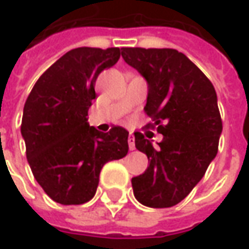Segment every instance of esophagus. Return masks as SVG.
I'll use <instances>...</instances> for the list:
<instances>
[{
    "label": "esophagus",
    "mask_w": 249,
    "mask_h": 249,
    "mask_svg": "<svg viewBox=\"0 0 249 249\" xmlns=\"http://www.w3.org/2000/svg\"><path fill=\"white\" fill-rule=\"evenodd\" d=\"M127 143H129V148H130V150H134V148H136L134 137H133V134H131V133H130V136H129V139H127Z\"/></svg>",
    "instance_id": "1"
}]
</instances>
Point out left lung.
Segmentation results:
<instances>
[{
    "mask_svg": "<svg viewBox=\"0 0 249 249\" xmlns=\"http://www.w3.org/2000/svg\"><path fill=\"white\" fill-rule=\"evenodd\" d=\"M122 57L148 84V129L164 136L154 147L143 133L134 143L150 165L131 179L134 197L148 207H171L203 178L218 150L223 122L213 84L175 49L123 47Z\"/></svg>",
    "mask_w": 249,
    "mask_h": 249,
    "instance_id": "left-lung-1",
    "label": "left lung"
}]
</instances>
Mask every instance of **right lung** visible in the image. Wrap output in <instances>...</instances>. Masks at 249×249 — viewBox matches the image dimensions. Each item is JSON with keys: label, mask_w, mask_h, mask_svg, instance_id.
I'll use <instances>...</instances> for the list:
<instances>
[{"label": "right lung", "mask_w": 249, "mask_h": 249, "mask_svg": "<svg viewBox=\"0 0 249 249\" xmlns=\"http://www.w3.org/2000/svg\"><path fill=\"white\" fill-rule=\"evenodd\" d=\"M119 57V47L72 49L44 71L25 102L20 133L26 158L35 179L57 203L91 200L102 167L129 151L126 129L101 133L87 122L96 78Z\"/></svg>", "instance_id": "right-lung-1"}]
</instances>
